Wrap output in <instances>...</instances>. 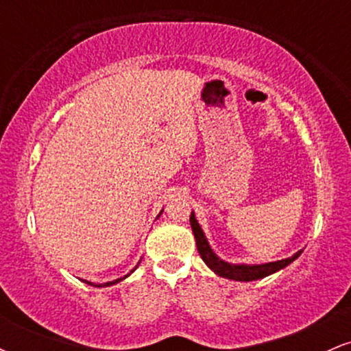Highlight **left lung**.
<instances>
[{
    "mask_svg": "<svg viewBox=\"0 0 351 351\" xmlns=\"http://www.w3.org/2000/svg\"><path fill=\"white\" fill-rule=\"evenodd\" d=\"M189 224H191L193 234L196 237V247H198V252L201 256V259L206 263L209 269H213L217 276L226 277V279H232V280H241V282H249V280H257L263 279V277L271 276V274L280 271V269L287 267L292 261H295L297 257L300 256L302 251L295 252L292 257H287V259L282 261H276V263H267V264H261V265H234L221 261L219 257L213 252V249L209 247L206 237H204L203 229L199 228L198 221H196L195 215L191 213L189 216Z\"/></svg>",
    "mask_w": 351,
    "mask_h": 351,
    "instance_id": "obj_1",
    "label": "left lung"
}]
</instances>
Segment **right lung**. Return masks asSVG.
<instances>
[{
    "mask_svg": "<svg viewBox=\"0 0 351 351\" xmlns=\"http://www.w3.org/2000/svg\"><path fill=\"white\" fill-rule=\"evenodd\" d=\"M136 269V267H135ZM135 269H134V271H135ZM134 271H132V272H134ZM125 277H127V276H125ZM125 277H123V279H125ZM120 280H122V279H117V280H112V282H106V284H97V285H95V287H108V285H114V284H117V282H120ZM87 284L88 285H94V284H92V282H87Z\"/></svg>",
    "mask_w": 351,
    "mask_h": 351,
    "instance_id": "add662e5",
    "label": "right lung"
}]
</instances>
